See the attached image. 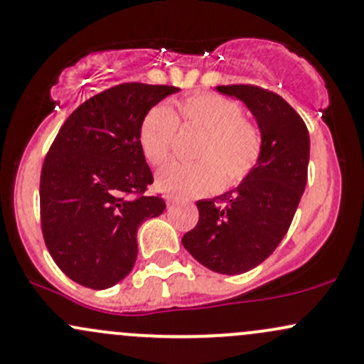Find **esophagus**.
I'll use <instances>...</instances> for the list:
<instances>
[{"label":"esophagus","mask_w":364,"mask_h":364,"mask_svg":"<svg viewBox=\"0 0 364 364\" xmlns=\"http://www.w3.org/2000/svg\"><path fill=\"white\" fill-rule=\"evenodd\" d=\"M166 203H168V207H173L174 203H176V198H173V196H166Z\"/></svg>","instance_id":"obj_1"}]
</instances>
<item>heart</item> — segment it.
<instances>
[{
	"mask_svg": "<svg viewBox=\"0 0 364 364\" xmlns=\"http://www.w3.org/2000/svg\"><path fill=\"white\" fill-rule=\"evenodd\" d=\"M178 114L185 128L202 132L196 141V162H171L156 176L159 191L191 198L219 190L224 185H237L257 168L262 154L258 129L243 118L240 104L212 94L198 92L178 102ZM176 116L169 107L154 106L140 123L139 141L145 161L159 166L169 157L176 136Z\"/></svg>",
	"mask_w": 364,
	"mask_h": 364,
	"instance_id": "b5f03b06",
	"label": "heart"
}]
</instances>
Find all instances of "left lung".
I'll use <instances>...</instances> for the list:
<instances>
[{
	"label": "left lung",
	"mask_w": 364,
	"mask_h": 364,
	"mask_svg": "<svg viewBox=\"0 0 364 364\" xmlns=\"http://www.w3.org/2000/svg\"><path fill=\"white\" fill-rule=\"evenodd\" d=\"M220 94L248 107L257 121L262 154L236 188L198 200V224L181 243L217 274L248 272L269 258L292 223L306 186L310 133L281 95L255 85H220Z\"/></svg>",
	"instance_id": "obj_1"
}]
</instances>
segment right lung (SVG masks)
<instances>
[{"mask_svg":"<svg viewBox=\"0 0 364 364\" xmlns=\"http://www.w3.org/2000/svg\"><path fill=\"white\" fill-rule=\"evenodd\" d=\"M176 92L123 83L94 95L70 114L44 159V241L56 265L80 286L107 289L123 281L139 255V228L164 212L161 196L141 195L154 176L139 132L147 111Z\"/></svg>","mask_w":364,"mask_h":364,"instance_id":"right-lung-1","label":"right lung"}]
</instances>
